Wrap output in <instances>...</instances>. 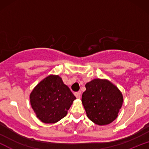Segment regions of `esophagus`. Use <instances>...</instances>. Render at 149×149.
Segmentation results:
<instances>
[{
    "instance_id": "esophagus-1",
    "label": "esophagus",
    "mask_w": 149,
    "mask_h": 149,
    "mask_svg": "<svg viewBox=\"0 0 149 149\" xmlns=\"http://www.w3.org/2000/svg\"><path fill=\"white\" fill-rule=\"evenodd\" d=\"M80 94H81V92H75L74 95H75V96L76 97L77 99H80Z\"/></svg>"
}]
</instances>
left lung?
I'll return each mask as SVG.
<instances>
[{"label": "left lung", "mask_w": 149, "mask_h": 149, "mask_svg": "<svg viewBox=\"0 0 149 149\" xmlns=\"http://www.w3.org/2000/svg\"><path fill=\"white\" fill-rule=\"evenodd\" d=\"M82 103L88 118L99 125L110 124L118 117L123 97L118 88L105 79L96 78L85 85Z\"/></svg>", "instance_id": "left-lung-1"}]
</instances>
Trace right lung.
<instances>
[{
    "label": "right lung",
    "instance_id": "right-lung-1",
    "mask_svg": "<svg viewBox=\"0 0 149 149\" xmlns=\"http://www.w3.org/2000/svg\"><path fill=\"white\" fill-rule=\"evenodd\" d=\"M76 99L62 79L55 75L44 78L30 95L32 109L45 123H55L65 117Z\"/></svg>",
    "mask_w": 149,
    "mask_h": 149
}]
</instances>
